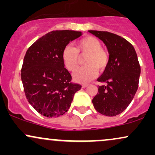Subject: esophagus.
<instances>
[{"label":"esophagus","mask_w":155,"mask_h":155,"mask_svg":"<svg viewBox=\"0 0 155 155\" xmlns=\"http://www.w3.org/2000/svg\"><path fill=\"white\" fill-rule=\"evenodd\" d=\"M88 85H89V84H82V87H83V88H86L88 86Z\"/></svg>","instance_id":"34e87169"}]
</instances>
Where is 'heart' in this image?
Wrapping results in <instances>:
<instances>
[{
  "mask_svg": "<svg viewBox=\"0 0 155 155\" xmlns=\"http://www.w3.org/2000/svg\"><path fill=\"white\" fill-rule=\"evenodd\" d=\"M84 64L86 66L79 68L73 74L76 81L87 83L92 81L97 75V69L103 71L109 63V53L101 47V43L93 36H85L78 41L75 48L68 45L62 52V60L68 71H73L77 68L79 55H86Z\"/></svg>",
  "mask_w": 155,
  "mask_h": 155,
  "instance_id": "heart-1",
  "label": "heart"
}]
</instances>
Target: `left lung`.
Returning a JSON list of instances; mask_svg holds the SVG:
<instances>
[{
    "instance_id": "1",
    "label": "left lung",
    "mask_w": 155,
    "mask_h": 155,
    "mask_svg": "<svg viewBox=\"0 0 155 155\" xmlns=\"http://www.w3.org/2000/svg\"><path fill=\"white\" fill-rule=\"evenodd\" d=\"M107 47L109 63L97 79L98 86L92 104L101 114L114 117L127 108L138 90L140 67L133 46L120 35L107 31H89Z\"/></svg>"
}]
</instances>
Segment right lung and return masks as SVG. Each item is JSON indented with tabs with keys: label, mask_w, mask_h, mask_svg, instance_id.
Here are the masks:
<instances>
[{
	"label": "right lung",
	"mask_w": 155,
	"mask_h": 155,
	"mask_svg": "<svg viewBox=\"0 0 155 155\" xmlns=\"http://www.w3.org/2000/svg\"><path fill=\"white\" fill-rule=\"evenodd\" d=\"M82 35L74 31H53L28 48L21 70L24 91L35 111L47 117L63 115L81 86L71 83L62 52L69 42Z\"/></svg>",
	"instance_id": "1"
}]
</instances>
